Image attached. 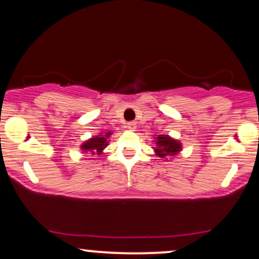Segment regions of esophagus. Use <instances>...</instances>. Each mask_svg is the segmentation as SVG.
Returning a JSON list of instances; mask_svg holds the SVG:
<instances>
[{
  "label": "esophagus",
  "instance_id": "34e87169",
  "mask_svg": "<svg viewBox=\"0 0 259 259\" xmlns=\"http://www.w3.org/2000/svg\"><path fill=\"white\" fill-rule=\"evenodd\" d=\"M126 127L129 130H135L136 129V123H135V121H129V123H126Z\"/></svg>",
  "mask_w": 259,
  "mask_h": 259
}]
</instances>
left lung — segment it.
<instances>
[{
  "label": "left lung",
  "mask_w": 259,
  "mask_h": 259,
  "mask_svg": "<svg viewBox=\"0 0 259 259\" xmlns=\"http://www.w3.org/2000/svg\"><path fill=\"white\" fill-rule=\"evenodd\" d=\"M157 146L158 147H157L154 151H156L157 156L162 157V158L169 156V154H170V156H174V154L179 152L181 148V145L179 141L173 140L167 135L157 136Z\"/></svg>",
  "instance_id": "8db88e82"
}]
</instances>
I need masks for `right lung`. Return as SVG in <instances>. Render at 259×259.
I'll return each instance as SVG.
<instances>
[{
	"label": "right lung",
	"instance_id": "1",
	"mask_svg": "<svg viewBox=\"0 0 259 259\" xmlns=\"http://www.w3.org/2000/svg\"><path fill=\"white\" fill-rule=\"evenodd\" d=\"M109 135H111V133H107L106 135L95 136V138L90 139L89 141L84 142V144L81 145V148L85 152L89 151V152H91L92 154H101L103 148L108 145L107 144V139L109 138Z\"/></svg>",
	"mask_w": 259,
	"mask_h": 259
}]
</instances>
